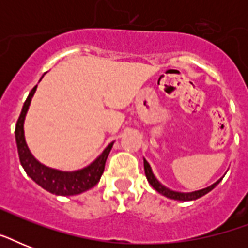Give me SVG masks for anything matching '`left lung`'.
Returning <instances> with one entry per match:
<instances>
[{
  "instance_id": "1",
  "label": "left lung",
  "mask_w": 248,
  "mask_h": 248,
  "mask_svg": "<svg viewBox=\"0 0 248 248\" xmlns=\"http://www.w3.org/2000/svg\"><path fill=\"white\" fill-rule=\"evenodd\" d=\"M144 170H145V176H147L148 181H149V184H151L152 186H153V188L157 190V192L161 193L162 196L167 197V198H171V200H176V201L198 200V198H201V197H203L204 194H207L208 192H211L212 189L215 188L216 185L219 184L220 181H221V179H220V180L216 181L215 184H212L211 186H207V188L201 189V190H196V192L181 193V192H175V190H171V189L163 186V185L161 184V183H159L157 179H155V176L153 175V172H152L151 166H149V163H148L145 159H144Z\"/></svg>"
}]
</instances>
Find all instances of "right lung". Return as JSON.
Masks as SVG:
<instances>
[{
	"label": "right lung",
	"instance_id": "right-lung-1",
	"mask_svg": "<svg viewBox=\"0 0 248 248\" xmlns=\"http://www.w3.org/2000/svg\"><path fill=\"white\" fill-rule=\"evenodd\" d=\"M36 89L37 85L33 87L27 100L24 101L20 116L17 118L16 127H15L17 153H19V159H20L23 169L34 183L56 196H75V194H79V193L89 190L100 180L113 143H110L105 148L104 152L99 155V158L95 159L90 166L82 170H78V171L65 172V171L50 169L47 166L38 162L29 152L28 147L25 144L24 128H23L25 114H27V110H28L31 100H32L33 93H36Z\"/></svg>",
	"mask_w": 248,
	"mask_h": 248
}]
</instances>
